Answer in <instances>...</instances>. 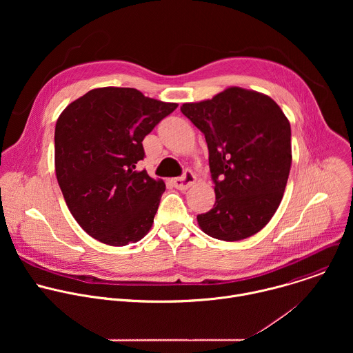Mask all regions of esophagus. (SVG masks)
I'll return each mask as SVG.
<instances>
[{
	"label": "esophagus",
	"instance_id": "1",
	"mask_svg": "<svg viewBox=\"0 0 353 353\" xmlns=\"http://www.w3.org/2000/svg\"><path fill=\"white\" fill-rule=\"evenodd\" d=\"M195 183V176L191 170H185L181 177H177L173 180V185L179 190H187Z\"/></svg>",
	"mask_w": 353,
	"mask_h": 353
}]
</instances>
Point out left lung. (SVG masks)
Wrapping results in <instances>:
<instances>
[{
	"label": "left lung",
	"mask_w": 353,
	"mask_h": 353,
	"mask_svg": "<svg viewBox=\"0 0 353 353\" xmlns=\"http://www.w3.org/2000/svg\"><path fill=\"white\" fill-rule=\"evenodd\" d=\"M181 113L205 135L216 201L196 216L208 236L237 241L260 232L276 212L292 165L290 124L274 100L230 86Z\"/></svg>",
	"instance_id": "8db88e82"
}]
</instances>
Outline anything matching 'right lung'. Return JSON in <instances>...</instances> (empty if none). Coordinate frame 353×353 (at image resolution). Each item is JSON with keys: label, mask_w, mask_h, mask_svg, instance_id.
<instances>
[{"label": "right lung", "mask_w": 353, "mask_h": 353, "mask_svg": "<svg viewBox=\"0 0 353 353\" xmlns=\"http://www.w3.org/2000/svg\"><path fill=\"white\" fill-rule=\"evenodd\" d=\"M177 103L134 88H96L60 114L54 132L56 176L79 226L109 245L137 243L152 228L163 180L137 170L142 141Z\"/></svg>", "instance_id": "1"}]
</instances>
